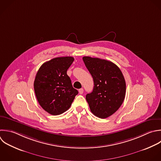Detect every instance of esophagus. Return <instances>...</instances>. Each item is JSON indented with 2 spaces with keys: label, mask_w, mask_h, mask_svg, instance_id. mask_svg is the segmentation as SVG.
Returning <instances> with one entry per match:
<instances>
[{
  "label": "esophagus",
  "mask_w": 161,
  "mask_h": 161,
  "mask_svg": "<svg viewBox=\"0 0 161 161\" xmlns=\"http://www.w3.org/2000/svg\"><path fill=\"white\" fill-rule=\"evenodd\" d=\"M79 94H83V92H84V89H83L82 88L79 89Z\"/></svg>",
  "instance_id": "obj_1"
}]
</instances>
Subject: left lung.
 I'll list each match as a JSON object with an SVG mask.
<instances>
[{
  "instance_id": "1",
  "label": "left lung",
  "mask_w": 161,
  "mask_h": 161,
  "mask_svg": "<svg viewBox=\"0 0 161 161\" xmlns=\"http://www.w3.org/2000/svg\"><path fill=\"white\" fill-rule=\"evenodd\" d=\"M82 59L94 85L92 92L87 94L86 99L96 116L106 118L114 113L124 101L126 83L123 75L110 61L90 57Z\"/></svg>"
}]
</instances>
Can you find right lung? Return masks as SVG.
<instances>
[{
    "label": "right lung",
    "instance_id": "right-lung-1",
    "mask_svg": "<svg viewBox=\"0 0 161 161\" xmlns=\"http://www.w3.org/2000/svg\"><path fill=\"white\" fill-rule=\"evenodd\" d=\"M74 60L72 57L53 58L45 62L36 75V97L42 108L50 114L58 115L68 110L78 94L67 74Z\"/></svg>",
    "mask_w": 161,
    "mask_h": 161
}]
</instances>
